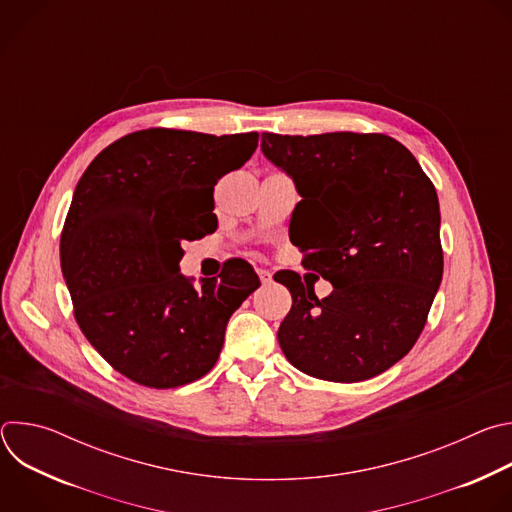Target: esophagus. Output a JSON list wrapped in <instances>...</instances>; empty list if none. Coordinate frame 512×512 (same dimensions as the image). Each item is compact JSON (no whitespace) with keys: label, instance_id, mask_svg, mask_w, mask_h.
<instances>
[{"label":"esophagus","instance_id":"1","mask_svg":"<svg viewBox=\"0 0 512 512\" xmlns=\"http://www.w3.org/2000/svg\"><path fill=\"white\" fill-rule=\"evenodd\" d=\"M257 275H259V279H261V283H263V285L271 283V271H269V269L259 267V269H257Z\"/></svg>","mask_w":512,"mask_h":512}]
</instances>
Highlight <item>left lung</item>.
Instances as JSON below:
<instances>
[{
	"label": "left lung",
	"mask_w": 512,
	"mask_h": 512,
	"mask_svg": "<svg viewBox=\"0 0 512 512\" xmlns=\"http://www.w3.org/2000/svg\"><path fill=\"white\" fill-rule=\"evenodd\" d=\"M261 152L296 182V245L334 287L318 300L298 273L277 275L294 300L277 332L285 358L336 383L385 373L413 348L442 283L431 180L383 133H263Z\"/></svg>",
	"instance_id": "8db88e82"
}]
</instances>
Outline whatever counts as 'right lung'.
Segmentation results:
<instances>
[{
	"label": "right lung",
	"instance_id": "right-lung-1",
	"mask_svg": "<svg viewBox=\"0 0 512 512\" xmlns=\"http://www.w3.org/2000/svg\"><path fill=\"white\" fill-rule=\"evenodd\" d=\"M259 133H129L89 164L60 235L75 318L127 379L172 389L204 377L227 322L261 285L239 259L221 279L180 273L182 243L216 225L214 186L255 152Z\"/></svg>",
	"mask_w": 512,
	"mask_h": 512
}]
</instances>
